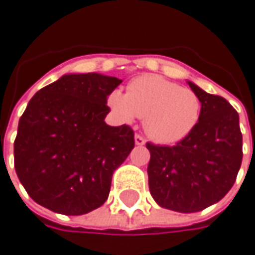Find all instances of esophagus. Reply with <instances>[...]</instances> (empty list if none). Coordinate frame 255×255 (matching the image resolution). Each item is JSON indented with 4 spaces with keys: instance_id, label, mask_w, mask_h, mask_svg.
Segmentation results:
<instances>
[{
    "instance_id": "34e87169",
    "label": "esophagus",
    "mask_w": 255,
    "mask_h": 255,
    "mask_svg": "<svg viewBox=\"0 0 255 255\" xmlns=\"http://www.w3.org/2000/svg\"><path fill=\"white\" fill-rule=\"evenodd\" d=\"M134 143H136V145H144L145 144V140L143 136H140V134H136L134 136Z\"/></svg>"
}]
</instances>
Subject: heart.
Returning a JSON list of instances; mask_svg holds the SVG:
<instances>
[{
    "label": "heart",
    "instance_id": "obj_1",
    "mask_svg": "<svg viewBox=\"0 0 255 255\" xmlns=\"http://www.w3.org/2000/svg\"><path fill=\"white\" fill-rule=\"evenodd\" d=\"M108 107L124 124L144 118L145 133L162 144L187 137L201 115V100L194 91L158 75L133 79L126 94L114 90Z\"/></svg>",
    "mask_w": 255,
    "mask_h": 255
}]
</instances>
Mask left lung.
Instances as JSON below:
<instances>
[{"mask_svg": "<svg viewBox=\"0 0 255 255\" xmlns=\"http://www.w3.org/2000/svg\"><path fill=\"white\" fill-rule=\"evenodd\" d=\"M201 100L200 121L176 145L147 143L148 187L159 207L183 214L203 211L228 194L243 159L239 114L225 98L187 80Z\"/></svg>", "mask_w": 255, "mask_h": 255, "instance_id": "left-lung-1", "label": "left lung"}]
</instances>
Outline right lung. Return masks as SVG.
<instances>
[{
    "instance_id": "add662e5",
    "label": "right lung",
    "mask_w": 255,
    "mask_h": 255,
    "mask_svg": "<svg viewBox=\"0 0 255 255\" xmlns=\"http://www.w3.org/2000/svg\"><path fill=\"white\" fill-rule=\"evenodd\" d=\"M122 83L101 73H66L33 96L19 119L15 171L37 204L83 215L104 204L112 173L134 147L129 126H110L107 100Z\"/></svg>"
}]
</instances>
